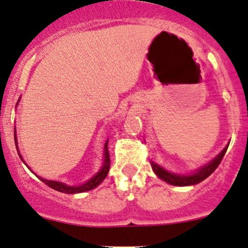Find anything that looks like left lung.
Here are the masks:
<instances>
[{"label": "left lung", "instance_id": "left-lung-1", "mask_svg": "<svg viewBox=\"0 0 248 248\" xmlns=\"http://www.w3.org/2000/svg\"><path fill=\"white\" fill-rule=\"evenodd\" d=\"M228 145L216 155L213 160H210L209 163L205 164L204 166L200 168L199 170H196L192 173L189 174H181V173H174V172H170L163 168V166L158 165L155 161H151V166H152L153 171L157 174V177L161 179V181L166 182V183L171 184V186H195V184H199L202 181H204L205 178L210 176L214 171L216 170L218 165H220L221 160H222L223 155H225L226 151H227Z\"/></svg>", "mask_w": 248, "mask_h": 248}]
</instances>
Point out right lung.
<instances>
[{"label":"right lung","mask_w":248,"mask_h":248,"mask_svg":"<svg viewBox=\"0 0 248 248\" xmlns=\"http://www.w3.org/2000/svg\"><path fill=\"white\" fill-rule=\"evenodd\" d=\"M19 100H20V98H19ZM14 138H15V145H16V150H17V153H19V157L21 158V160L23 161L22 155H21L20 152H19V147H17L16 131H15V127H14ZM108 141H109V139L107 140L106 144H104L103 164H102V166H101V169L98 170V172L95 174V176L91 177L89 181H87L85 183L80 184V186H67V184L62 183V182L48 181V179L43 178V177H39V176H36V174H35V176L38 177V178L40 179L41 182H44L46 186H48L49 187H52V189L57 190V191H59V192H64V194H79V192H85V191H89V190L95 189L96 186H100V184L104 181V178H106L107 174H108V172H109V168H110V158H109V152H108ZM23 163H25V161H23ZM27 168H28V166H27ZM28 169H30V168H28ZM30 170H31V169H30ZM31 171H32V170H31Z\"/></svg>","instance_id":"1"}]
</instances>
